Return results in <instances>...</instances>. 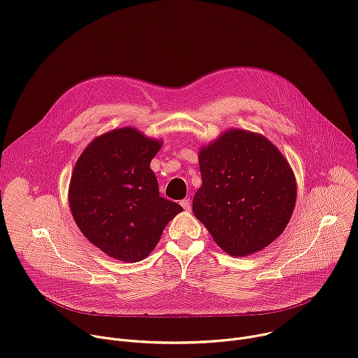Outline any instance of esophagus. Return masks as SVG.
Wrapping results in <instances>:
<instances>
[{"label": "esophagus", "instance_id": "34e87169", "mask_svg": "<svg viewBox=\"0 0 358 358\" xmlns=\"http://www.w3.org/2000/svg\"><path fill=\"white\" fill-rule=\"evenodd\" d=\"M180 206H182L186 211H190V208H192V206H190V200H189V199L182 200V201H180Z\"/></svg>", "mask_w": 358, "mask_h": 358}]
</instances>
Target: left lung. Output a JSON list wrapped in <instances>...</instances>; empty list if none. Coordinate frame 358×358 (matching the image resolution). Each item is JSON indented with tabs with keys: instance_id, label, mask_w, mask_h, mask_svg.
Returning <instances> with one entry per match:
<instances>
[{
	"instance_id": "obj_1",
	"label": "left lung",
	"mask_w": 358,
	"mask_h": 358,
	"mask_svg": "<svg viewBox=\"0 0 358 358\" xmlns=\"http://www.w3.org/2000/svg\"><path fill=\"white\" fill-rule=\"evenodd\" d=\"M199 166L201 186L193 197V214L227 254H254L287 229L296 179L264 135L230 128L200 148Z\"/></svg>"
}]
</instances>
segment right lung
<instances>
[{"label":"right lung","mask_w":358,"mask_h":358,"mask_svg":"<svg viewBox=\"0 0 358 358\" xmlns=\"http://www.w3.org/2000/svg\"><path fill=\"white\" fill-rule=\"evenodd\" d=\"M162 147L132 127L94 138L79 157L69 185V206L83 236L108 257L136 262L157 247L183 208L159 196L150 164Z\"/></svg>","instance_id":"1"}]
</instances>
